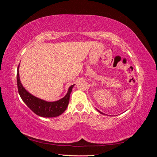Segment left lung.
<instances>
[{"instance_id": "8db88e82", "label": "left lung", "mask_w": 157, "mask_h": 157, "mask_svg": "<svg viewBox=\"0 0 157 157\" xmlns=\"http://www.w3.org/2000/svg\"><path fill=\"white\" fill-rule=\"evenodd\" d=\"M99 111V113H101V114H103V113H101V111Z\"/></svg>"}]
</instances>
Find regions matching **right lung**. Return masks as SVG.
I'll return each mask as SVG.
<instances>
[{"label":"right lung","mask_w":157,"mask_h":157,"mask_svg":"<svg viewBox=\"0 0 157 157\" xmlns=\"http://www.w3.org/2000/svg\"><path fill=\"white\" fill-rule=\"evenodd\" d=\"M17 84L18 92L22 100L36 115L42 117H55L62 114L67 109L73 87L71 86L67 94L62 99L53 102H48L33 96L23 88L19 76V65L17 70Z\"/></svg>","instance_id":"add662e5"}]
</instances>
